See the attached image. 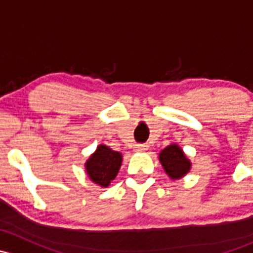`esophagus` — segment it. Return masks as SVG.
<instances>
[{
    "label": "esophagus",
    "mask_w": 253,
    "mask_h": 253,
    "mask_svg": "<svg viewBox=\"0 0 253 253\" xmlns=\"http://www.w3.org/2000/svg\"><path fill=\"white\" fill-rule=\"evenodd\" d=\"M148 149V144H136L134 145V150L136 152H143V150Z\"/></svg>",
    "instance_id": "esophagus-1"
}]
</instances>
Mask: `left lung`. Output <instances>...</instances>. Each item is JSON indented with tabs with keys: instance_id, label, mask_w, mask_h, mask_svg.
Here are the masks:
<instances>
[{
	"instance_id": "1",
	"label": "left lung",
	"mask_w": 253,
	"mask_h": 253,
	"mask_svg": "<svg viewBox=\"0 0 253 253\" xmlns=\"http://www.w3.org/2000/svg\"><path fill=\"white\" fill-rule=\"evenodd\" d=\"M159 159L167 174L171 178H180L190 170L191 163L186 159L183 152L176 144L165 148L159 154Z\"/></svg>"
}]
</instances>
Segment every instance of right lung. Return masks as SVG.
Here are the masks:
<instances>
[{
  "mask_svg": "<svg viewBox=\"0 0 253 253\" xmlns=\"http://www.w3.org/2000/svg\"><path fill=\"white\" fill-rule=\"evenodd\" d=\"M121 163L122 155L119 152L106 145H99L96 152L86 162V172L94 182L106 187L116 177Z\"/></svg>",
  "mask_w": 253,
  "mask_h": 253,
  "instance_id": "add662e5",
  "label": "right lung"
}]
</instances>
